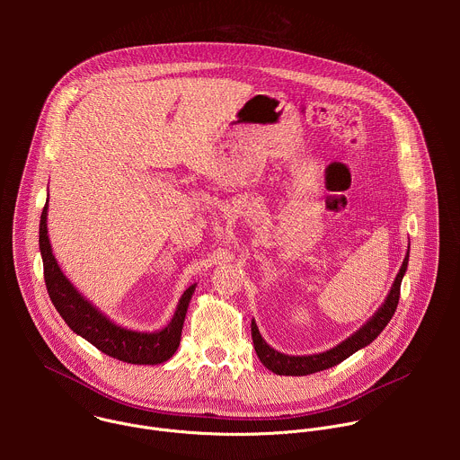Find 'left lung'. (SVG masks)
Here are the masks:
<instances>
[{
	"label": "left lung",
	"mask_w": 460,
	"mask_h": 460,
	"mask_svg": "<svg viewBox=\"0 0 460 460\" xmlns=\"http://www.w3.org/2000/svg\"><path fill=\"white\" fill-rule=\"evenodd\" d=\"M408 256L406 254L402 268L393 282V288L384 302V305L376 311V314L358 330L353 337H349L348 341H344L341 346L325 351V353H318V355H307V357H289V355H282L279 351H275L273 348H270L266 344V341L261 339L258 327L254 323V320L251 322V335H252V344H254V351L260 358V362L264 364L268 369H271L277 375H291V376H300V375H311L316 371H323L327 367H333L337 364H341L342 360H346L348 357H351L355 351H358L360 348L371 344L380 333L384 327L387 325V322L391 320V316L395 314L397 305H399V298H401V284H402V277L408 270Z\"/></svg>",
	"instance_id": "1"
}]
</instances>
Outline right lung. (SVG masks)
Listing matches in <instances>:
<instances>
[{
	"instance_id": "right-lung-1",
	"label": "right lung",
	"mask_w": 460,
	"mask_h": 460,
	"mask_svg": "<svg viewBox=\"0 0 460 460\" xmlns=\"http://www.w3.org/2000/svg\"><path fill=\"white\" fill-rule=\"evenodd\" d=\"M40 249L49 296L61 318L67 322L75 333L89 341L102 353L128 364H162L174 355L180 346L181 327L194 286L185 289L181 295L176 313L165 330L158 333L128 332L94 309L59 271L47 236V204L40 220Z\"/></svg>"
}]
</instances>
